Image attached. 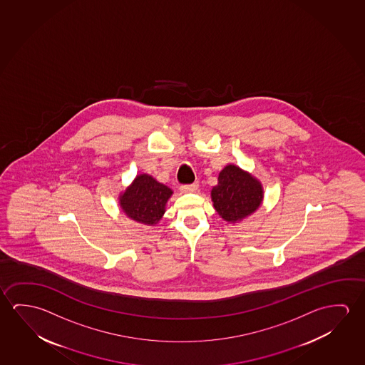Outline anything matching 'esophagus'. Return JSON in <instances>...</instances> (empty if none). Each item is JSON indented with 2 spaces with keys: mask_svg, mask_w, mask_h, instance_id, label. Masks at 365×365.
Segmentation results:
<instances>
[{
  "mask_svg": "<svg viewBox=\"0 0 365 365\" xmlns=\"http://www.w3.org/2000/svg\"><path fill=\"white\" fill-rule=\"evenodd\" d=\"M197 187H199V184L197 182H192V184L180 186V190L182 191V192H194V191L197 190Z\"/></svg>",
  "mask_w": 365,
  "mask_h": 365,
  "instance_id": "34e87169",
  "label": "esophagus"
}]
</instances>
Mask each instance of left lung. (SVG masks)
I'll use <instances>...</instances> for the list:
<instances>
[{
  "label": "left lung",
  "instance_id": "8db88e82",
  "mask_svg": "<svg viewBox=\"0 0 365 365\" xmlns=\"http://www.w3.org/2000/svg\"><path fill=\"white\" fill-rule=\"evenodd\" d=\"M261 199L260 182L233 165L220 171L218 185L212 190L215 210L227 222H236L251 215L259 208Z\"/></svg>",
  "mask_w": 365,
  "mask_h": 365
}]
</instances>
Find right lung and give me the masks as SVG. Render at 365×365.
<instances>
[{"mask_svg":"<svg viewBox=\"0 0 365 365\" xmlns=\"http://www.w3.org/2000/svg\"><path fill=\"white\" fill-rule=\"evenodd\" d=\"M171 194V189L157 182L150 175H139L133 185L120 197V207L129 218L145 225H155L163 218Z\"/></svg>","mask_w":365,"mask_h":365,"instance_id":"add662e5","label":"right lung"}]
</instances>
